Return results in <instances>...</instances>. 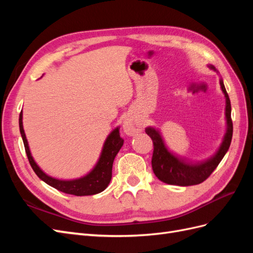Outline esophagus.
I'll list each match as a JSON object with an SVG mask.
<instances>
[{"instance_id": "obj_1", "label": "esophagus", "mask_w": 253, "mask_h": 253, "mask_svg": "<svg viewBox=\"0 0 253 253\" xmlns=\"http://www.w3.org/2000/svg\"><path fill=\"white\" fill-rule=\"evenodd\" d=\"M122 128H124V132L128 136H134L136 133H139L141 131L140 126L132 118H128V117L124 120Z\"/></svg>"}]
</instances>
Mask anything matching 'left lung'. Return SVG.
<instances>
[{
  "instance_id": "left-lung-1",
  "label": "left lung",
  "mask_w": 253,
  "mask_h": 253,
  "mask_svg": "<svg viewBox=\"0 0 253 253\" xmlns=\"http://www.w3.org/2000/svg\"><path fill=\"white\" fill-rule=\"evenodd\" d=\"M211 71L216 72L219 76L220 89L226 99L225 106V119H226V132L223 140L219 144L217 151L214 154L201 162H191V160L178 156L173 153L165 142L164 137L158 128L155 126H147V133L154 143V151L152 157V168L156 177L168 185L176 186H193L198 185L209 177L211 173L216 169L218 164L224 158L227 151L230 147L233 126L231 120V103L224 85L218 71L213 65H207Z\"/></svg>"
}]
</instances>
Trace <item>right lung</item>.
<instances>
[{"mask_svg": "<svg viewBox=\"0 0 253 253\" xmlns=\"http://www.w3.org/2000/svg\"><path fill=\"white\" fill-rule=\"evenodd\" d=\"M19 126L29 164L32 166L33 170L35 171L38 177L44 182H46L47 185L61 191V192L77 196L95 195L102 192V191L108 188L109 183L112 179V168L114 159L118 154V152L122 145H124V139L121 138L119 134V126L115 127L108 135V137H106L100 153V156H99L93 169L85 175L81 176V177L74 179L55 178L52 177V176L47 175L39 166H38L32 155V152H30L28 141L24 132V127H23L22 111L19 117Z\"/></svg>", "mask_w": 253, "mask_h": 253, "instance_id": "1", "label": "right lung"}]
</instances>
